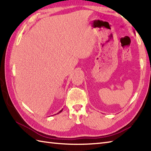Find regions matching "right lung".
Returning a JSON list of instances; mask_svg holds the SVG:
<instances>
[{
  "label": "right lung",
  "instance_id": "1",
  "mask_svg": "<svg viewBox=\"0 0 151 151\" xmlns=\"http://www.w3.org/2000/svg\"><path fill=\"white\" fill-rule=\"evenodd\" d=\"M62 110H63V109H62V110H60V111L58 112V113L57 114H60V112H62Z\"/></svg>",
  "mask_w": 151,
  "mask_h": 151
}]
</instances>
